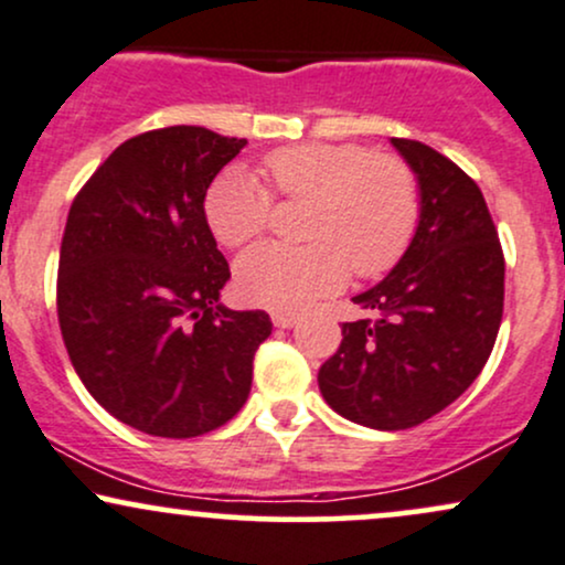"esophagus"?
Here are the masks:
<instances>
[{
  "label": "esophagus",
  "mask_w": 565,
  "mask_h": 565,
  "mask_svg": "<svg viewBox=\"0 0 565 565\" xmlns=\"http://www.w3.org/2000/svg\"><path fill=\"white\" fill-rule=\"evenodd\" d=\"M274 323L278 329H291L297 323V313H289V310H276Z\"/></svg>",
  "instance_id": "esophagus-1"
}]
</instances>
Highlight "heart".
<instances>
[{"label": "heart", "mask_w": 565, "mask_h": 565, "mask_svg": "<svg viewBox=\"0 0 565 565\" xmlns=\"http://www.w3.org/2000/svg\"><path fill=\"white\" fill-rule=\"evenodd\" d=\"M278 193L310 201L308 246L260 244L236 263L246 302L295 310L340 289L348 268L380 276L404 257L419 223V188L406 161L353 142L278 148L265 159ZM270 191L244 167L220 172L204 196V217L225 246H242L268 225Z\"/></svg>", "instance_id": "1"}]
</instances>
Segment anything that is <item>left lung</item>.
I'll return each instance as SVG.
<instances>
[{
    "label": "left lung",
    "instance_id": "1",
    "mask_svg": "<svg viewBox=\"0 0 565 565\" xmlns=\"http://www.w3.org/2000/svg\"><path fill=\"white\" fill-rule=\"evenodd\" d=\"M419 188V223L395 268L353 302L319 369L323 401L355 425L406 430L476 382L504 305V257L481 188L444 153L391 138Z\"/></svg>",
    "mask_w": 565,
    "mask_h": 565
}]
</instances>
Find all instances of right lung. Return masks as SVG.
Here are the masks:
<instances>
[{
	"mask_svg": "<svg viewBox=\"0 0 565 565\" xmlns=\"http://www.w3.org/2000/svg\"><path fill=\"white\" fill-rule=\"evenodd\" d=\"M246 140L204 127L129 138L71 204L57 321L76 374L119 423L193 438L236 417L265 310H231V278L204 217L206 188Z\"/></svg>",
	"mask_w": 565,
	"mask_h": 565,
	"instance_id": "1",
	"label": "right lung"
}]
</instances>
